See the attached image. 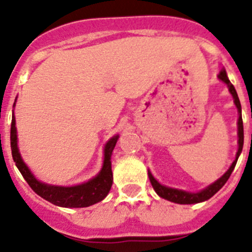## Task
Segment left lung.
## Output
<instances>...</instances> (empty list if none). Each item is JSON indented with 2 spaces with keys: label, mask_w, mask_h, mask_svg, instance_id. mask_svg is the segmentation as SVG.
<instances>
[{
  "label": "left lung",
  "mask_w": 252,
  "mask_h": 252,
  "mask_svg": "<svg viewBox=\"0 0 252 252\" xmlns=\"http://www.w3.org/2000/svg\"><path fill=\"white\" fill-rule=\"evenodd\" d=\"M218 79L223 82L227 86L230 93L232 94L233 103H235L236 108H237V112H239V120H237V144H239V149H237V153H236V158L233 160V162L231 164V166L228 168V170L222 175L221 178H218L216 182H213L212 184H209L208 187H206L204 189L199 190V192H187V190H183V189H177V188H171V187L164 186V184L159 183L154 175L151 174V171L149 170V179H150V183L153 186L154 190L157 192V194L159 197L164 198L166 201H170L173 203L178 204H195V203H201V202L207 201L211 197L216 194V193L222 188V187L226 184V182L230 178L231 173L233 171L236 166V162H237V159H239L240 154L242 151V146H244V124H242V116H241V103H240L239 95H237V92H236L235 87L232 86V83L230 82L228 77H227V73L224 70V68H222L218 73Z\"/></svg>",
  "instance_id": "8db88e82"
}]
</instances>
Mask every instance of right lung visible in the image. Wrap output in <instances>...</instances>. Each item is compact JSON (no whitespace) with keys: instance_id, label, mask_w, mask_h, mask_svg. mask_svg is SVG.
I'll use <instances>...</instances> for the list:
<instances>
[{"instance_id":"add662e5","label":"right lung","mask_w":252,"mask_h":252,"mask_svg":"<svg viewBox=\"0 0 252 252\" xmlns=\"http://www.w3.org/2000/svg\"><path fill=\"white\" fill-rule=\"evenodd\" d=\"M15 104H16V99H15L13 107H15ZM119 137L120 135H115L104 144L103 164H102L101 170L98 171V174L88 180V182L72 187L54 186V184L44 183V182H40L35 178L32 171L29 169L25 161L22 160L19 145H17L16 120H15V115H13L12 110L10 139L13 161L16 162L17 169L20 170L22 177L25 178L31 189L36 194H39L40 197L46 199L50 203L55 204V206L65 207V208H83V207H90L92 204L103 201L107 194L110 193V189L112 187L113 175L112 166H111V157H112V151L115 149L116 142H117Z\"/></svg>"}]
</instances>
